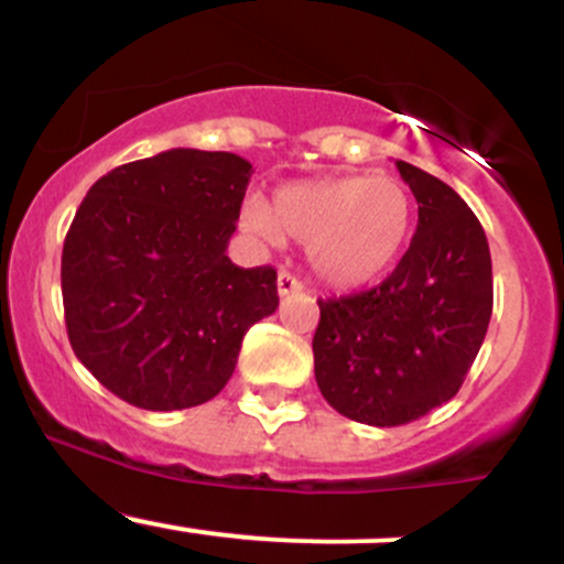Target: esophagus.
Returning a JSON list of instances; mask_svg holds the SVG:
<instances>
[{
	"mask_svg": "<svg viewBox=\"0 0 564 564\" xmlns=\"http://www.w3.org/2000/svg\"><path fill=\"white\" fill-rule=\"evenodd\" d=\"M300 289H302V283L296 281V278L291 273H286V270H281V273H278V294L289 296V294H294V291H300Z\"/></svg>",
	"mask_w": 564,
	"mask_h": 564,
	"instance_id": "1",
	"label": "esophagus"
}]
</instances>
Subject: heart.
Segmentation results:
<instances>
[{"label":"heart","mask_w":564,"mask_h":564,"mask_svg":"<svg viewBox=\"0 0 564 564\" xmlns=\"http://www.w3.org/2000/svg\"><path fill=\"white\" fill-rule=\"evenodd\" d=\"M243 225L278 243L307 246L313 273L334 289H360L392 268L408 241L413 200L394 177L345 174L278 187L273 200H249Z\"/></svg>","instance_id":"b5f03b06"}]
</instances>
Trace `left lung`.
<instances>
[{"mask_svg":"<svg viewBox=\"0 0 564 564\" xmlns=\"http://www.w3.org/2000/svg\"><path fill=\"white\" fill-rule=\"evenodd\" d=\"M419 204L403 260L379 286L318 300L315 381L334 411L371 426L426 416L462 390L494 313L480 219L419 166L394 161Z\"/></svg>","mask_w":564,"mask_h":564,"instance_id":"left-lung-1","label":"left lung"}]
</instances>
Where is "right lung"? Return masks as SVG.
Returning a JSON list of instances; mask_svg holds the SVG:
<instances>
[{
    "label": "right lung",
    "instance_id": "right-lung-1",
    "mask_svg": "<svg viewBox=\"0 0 564 564\" xmlns=\"http://www.w3.org/2000/svg\"><path fill=\"white\" fill-rule=\"evenodd\" d=\"M249 177L236 153L172 148L116 166L82 200L61 262L68 339L129 405L212 400L246 332L275 313V270L225 254Z\"/></svg>",
    "mask_w": 564,
    "mask_h": 564
}]
</instances>
